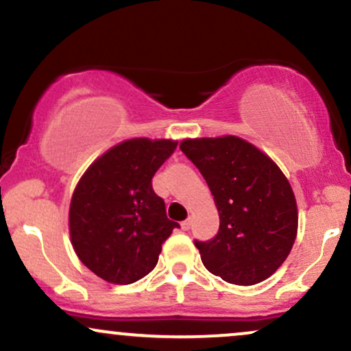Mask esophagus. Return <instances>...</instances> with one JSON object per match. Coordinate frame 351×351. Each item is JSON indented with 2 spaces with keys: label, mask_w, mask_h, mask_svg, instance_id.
I'll use <instances>...</instances> for the list:
<instances>
[{
  "label": "esophagus",
  "mask_w": 351,
  "mask_h": 351,
  "mask_svg": "<svg viewBox=\"0 0 351 351\" xmlns=\"http://www.w3.org/2000/svg\"><path fill=\"white\" fill-rule=\"evenodd\" d=\"M189 228H191V221H189V219L183 221V223H181V229H183V231H188Z\"/></svg>",
  "instance_id": "esophagus-1"
}]
</instances>
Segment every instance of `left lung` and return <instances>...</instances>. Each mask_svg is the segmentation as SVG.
Masks as SVG:
<instances>
[{"label":"left lung","mask_w":351,"mask_h":351,"mask_svg":"<svg viewBox=\"0 0 351 351\" xmlns=\"http://www.w3.org/2000/svg\"><path fill=\"white\" fill-rule=\"evenodd\" d=\"M181 152L206 180L219 231L201 243V261L229 284L252 285L287 259L297 236V203L280 168L239 136L186 138Z\"/></svg>","instance_id":"1"}]
</instances>
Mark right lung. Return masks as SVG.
Wrapping results in <instances>:
<instances>
[{
	"instance_id": "obj_1",
	"label": "right lung",
	"mask_w": 351,
	"mask_h": 351,
	"mask_svg": "<svg viewBox=\"0 0 351 351\" xmlns=\"http://www.w3.org/2000/svg\"><path fill=\"white\" fill-rule=\"evenodd\" d=\"M173 140L132 138L95 160L74 189V251L100 279L127 285L153 271L178 223L167 217L152 178L175 152Z\"/></svg>"
}]
</instances>
